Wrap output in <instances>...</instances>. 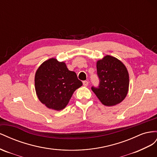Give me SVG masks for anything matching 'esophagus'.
<instances>
[{"mask_svg":"<svg viewBox=\"0 0 157 157\" xmlns=\"http://www.w3.org/2000/svg\"><path fill=\"white\" fill-rule=\"evenodd\" d=\"M83 86H88V84H89V82H87V81H83Z\"/></svg>","mask_w":157,"mask_h":157,"instance_id":"34e87169","label":"esophagus"}]
</instances>
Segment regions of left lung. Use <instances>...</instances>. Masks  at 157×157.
<instances>
[{
  "mask_svg": "<svg viewBox=\"0 0 157 157\" xmlns=\"http://www.w3.org/2000/svg\"><path fill=\"white\" fill-rule=\"evenodd\" d=\"M97 70L100 83L92 91L102 105L107 106L120 103L128 93L129 74L122 62L106 55L97 62Z\"/></svg>",
  "mask_w": 157,
  "mask_h": 157,
  "instance_id": "left-lung-1",
  "label": "left lung"
}]
</instances>
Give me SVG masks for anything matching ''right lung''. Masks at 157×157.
I'll use <instances>...</instances> for the list:
<instances>
[{"label": "right lung", "instance_id": "right-lung-1", "mask_svg": "<svg viewBox=\"0 0 157 157\" xmlns=\"http://www.w3.org/2000/svg\"><path fill=\"white\" fill-rule=\"evenodd\" d=\"M82 85L65 62L55 58L43 62L35 75V88L39 100L47 108L57 111L65 108L74 92Z\"/></svg>", "mask_w": 157, "mask_h": 157}]
</instances>
